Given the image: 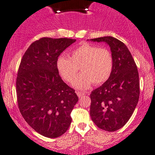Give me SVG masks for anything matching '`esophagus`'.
I'll use <instances>...</instances> for the list:
<instances>
[{
    "instance_id": "34e87169",
    "label": "esophagus",
    "mask_w": 155,
    "mask_h": 155,
    "mask_svg": "<svg viewBox=\"0 0 155 155\" xmlns=\"http://www.w3.org/2000/svg\"><path fill=\"white\" fill-rule=\"evenodd\" d=\"M76 94H77V96L79 97V98H81V97H82L85 94L83 92H80V91H77V92H76Z\"/></svg>"
}]
</instances>
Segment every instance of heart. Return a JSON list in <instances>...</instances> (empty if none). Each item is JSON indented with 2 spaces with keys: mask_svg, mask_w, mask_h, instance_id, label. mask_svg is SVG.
<instances>
[{
  "mask_svg": "<svg viewBox=\"0 0 155 155\" xmlns=\"http://www.w3.org/2000/svg\"><path fill=\"white\" fill-rule=\"evenodd\" d=\"M114 59L108 49L84 43L71 51L70 57L59 56L56 60V69L67 82L72 83L79 68L83 73L73 82L78 90H86L91 84L106 82L111 74Z\"/></svg>",
  "mask_w": 155,
  "mask_h": 155,
  "instance_id": "b5f03b06",
  "label": "heart"
}]
</instances>
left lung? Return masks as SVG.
Returning a JSON list of instances; mask_svg holds the SVG:
<instances>
[{
  "mask_svg": "<svg viewBox=\"0 0 155 155\" xmlns=\"http://www.w3.org/2000/svg\"><path fill=\"white\" fill-rule=\"evenodd\" d=\"M90 41L108 45L114 59L109 79L91 92L90 115L99 128L115 131L124 126L137 105L140 95L137 68L126 45L116 38L105 36Z\"/></svg>",
  "mask_w": 155,
  "mask_h": 155,
  "instance_id": "8db88e82",
  "label": "left lung"
}]
</instances>
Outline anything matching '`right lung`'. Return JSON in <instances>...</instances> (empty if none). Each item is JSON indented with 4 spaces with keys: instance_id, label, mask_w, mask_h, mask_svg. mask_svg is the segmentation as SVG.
Instances as JSON below:
<instances>
[{
    "instance_id": "1",
    "label": "right lung",
    "mask_w": 155,
    "mask_h": 155,
    "mask_svg": "<svg viewBox=\"0 0 155 155\" xmlns=\"http://www.w3.org/2000/svg\"><path fill=\"white\" fill-rule=\"evenodd\" d=\"M72 38H42L31 44L21 61L16 93L21 114L36 132L49 138L61 136L71 125V113L79 100L63 82L56 60Z\"/></svg>"
}]
</instances>
